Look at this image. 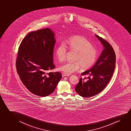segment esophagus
<instances>
[{
    "instance_id": "1",
    "label": "esophagus",
    "mask_w": 131,
    "mask_h": 131,
    "mask_svg": "<svg viewBox=\"0 0 131 131\" xmlns=\"http://www.w3.org/2000/svg\"><path fill=\"white\" fill-rule=\"evenodd\" d=\"M69 75H70L66 73H62V76L63 77H67V76H69Z\"/></svg>"
}]
</instances>
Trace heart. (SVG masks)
<instances>
[{
  "mask_svg": "<svg viewBox=\"0 0 131 131\" xmlns=\"http://www.w3.org/2000/svg\"><path fill=\"white\" fill-rule=\"evenodd\" d=\"M67 47L70 50L77 52L75 62H67L59 67L60 71L66 73L71 74L78 71L82 67L87 69L93 64L97 59L96 49L86 38L82 36H75L69 38L66 42ZM67 48L64 43L61 42L56 50V54L60 62L64 61L66 57Z\"/></svg>",
  "mask_w": 131,
  "mask_h": 131,
  "instance_id": "heart-1",
  "label": "heart"
}]
</instances>
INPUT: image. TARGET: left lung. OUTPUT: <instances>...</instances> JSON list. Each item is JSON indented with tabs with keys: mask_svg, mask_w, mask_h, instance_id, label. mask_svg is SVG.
<instances>
[{
	"mask_svg": "<svg viewBox=\"0 0 131 131\" xmlns=\"http://www.w3.org/2000/svg\"><path fill=\"white\" fill-rule=\"evenodd\" d=\"M104 47L95 64L89 70L81 74L88 75L81 77L75 86V91L81 97H89L104 90L113 75L115 67V54L111 45L103 38L95 34Z\"/></svg>",
	"mask_w": 131,
	"mask_h": 131,
	"instance_id": "8db88e82",
	"label": "left lung"
}]
</instances>
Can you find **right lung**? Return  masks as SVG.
Wrapping results in <instances>:
<instances>
[{
  "mask_svg": "<svg viewBox=\"0 0 131 131\" xmlns=\"http://www.w3.org/2000/svg\"><path fill=\"white\" fill-rule=\"evenodd\" d=\"M54 35V31L48 28L31 32L24 38L19 48L17 72L27 89L40 97L51 94L62 78L59 72L48 73L55 68Z\"/></svg>",
  "mask_w": 131,
  "mask_h": 131,
  "instance_id": "1",
  "label": "right lung"
}]
</instances>
